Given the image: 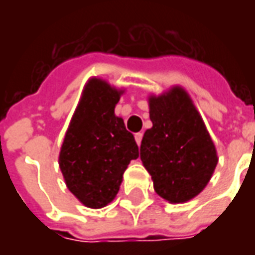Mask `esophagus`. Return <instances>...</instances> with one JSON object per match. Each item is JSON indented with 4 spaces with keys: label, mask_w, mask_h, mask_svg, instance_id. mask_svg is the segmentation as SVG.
Returning a JSON list of instances; mask_svg holds the SVG:
<instances>
[{
    "label": "esophagus",
    "mask_w": 255,
    "mask_h": 255,
    "mask_svg": "<svg viewBox=\"0 0 255 255\" xmlns=\"http://www.w3.org/2000/svg\"><path fill=\"white\" fill-rule=\"evenodd\" d=\"M142 138H143V133H142V132L135 133V140H136L138 146H140V143H142Z\"/></svg>",
    "instance_id": "obj_1"
}]
</instances>
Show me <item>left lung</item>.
<instances>
[{"mask_svg":"<svg viewBox=\"0 0 255 255\" xmlns=\"http://www.w3.org/2000/svg\"><path fill=\"white\" fill-rule=\"evenodd\" d=\"M150 120L140 144V160L155 192L171 203L190 201L206 187L217 153L203 120L180 87L150 97Z\"/></svg>","mask_w":255,"mask_h":255,"instance_id":"obj_1","label":"left lung"}]
</instances>
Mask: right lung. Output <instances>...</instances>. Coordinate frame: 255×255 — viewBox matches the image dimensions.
I'll return each instance as SVG.
<instances>
[{"mask_svg":"<svg viewBox=\"0 0 255 255\" xmlns=\"http://www.w3.org/2000/svg\"><path fill=\"white\" fill-rule=\"evenodd\" d=\"M122 94L101 79H90L61 146L58 164L67 187L87 208L112 202L129 161L139 157L133 135L115 115Z\"/></svg>","mask_w":255,"mask_h":255,"instance_id":"obj_1","label":"right lung"}]
</instances>
